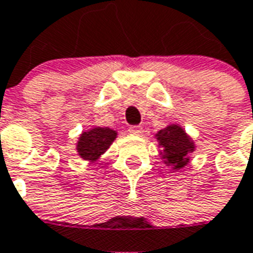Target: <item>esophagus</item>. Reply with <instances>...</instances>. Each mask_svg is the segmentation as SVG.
<instances>
[{"label": "esophagus", "mask_w": 253, "mask_h": 253, "mask_svg": "<svg viewBox=\"0 0 253 253\" xmlns=\"http://www.w3.org/2000/svg\"><path fill=\"white\" fill-rule=\"evenodd\" d=\"M128 132H130V134H132V135L139 136L143 134V128H142L141 126H131L130 128H128Z\"/></svg>", "instance_id": "1"}]
</instances>
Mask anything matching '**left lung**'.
<instances>
[{
	"instance_id": "left-lung-1",
	"label": "left lung",
	"mask_w": 253,
	"mask_h": 253,
	"mask_svg": "<svg viewBox=\"0 0 253 253\" xmlns=\"http://www.w3.org/2000/svg\"><path fill=\"white\" fill-rule=\"evenodd\" d=\"M155 139L160 147V157L168 168L179 171L190 164V155L197 146L192 136L178 123H169L162 130L155 132Z\"/></svg>"
}]
</instances>
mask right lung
Instances as JSON below:
<instances>
[{
	"label": "right lung",
	"mask_w": 253,
	"mask_h": 253,
	"mask_svg": "<svg viewBox=\"0 0 253 253\" xmlns=\"http://www.w3.org/2000/svg\"><path fill=\"white\" fill-rule=\"evenodd\" d=\"M118 138V131L110 127L92 126L84 130L76 142V153L89 164H96Z\"/></svg>",
	"instance_id": "obj_1"
}]
</instances>
